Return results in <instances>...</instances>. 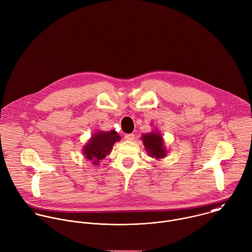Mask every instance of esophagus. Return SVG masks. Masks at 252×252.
Segmentation results:
<instances>
[{
	"label": "esophagus",
	"instance_id": "esophagus-1",
	"mask_svg": "<svg viewBox=\"0 0 252 252\" xmlns=\"http://www.w3.org/2000/svg\"><path fill=\"white\" fill-rule=\"evenodd\" d=\"M125 138H126V140L131 141V140L134 139V134L133 133H126V134H125Z\"/></svg>",
	"mask_w": 252,
	"mask_h": 252
}]
</instances>
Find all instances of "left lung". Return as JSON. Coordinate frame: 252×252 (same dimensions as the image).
Returning <instances> with one entry per match:
<instances>
[{
  "label": "left lung",
  "mask_w": 252,
  "mask_h": 252,
  "mask_svg": "<svg viewBox=\"0 0 252 252\" xmlns=\"http://www.w3.org/2000/svg\"><path fill=\"white\" fill-rule=\"evenodd\" d=\"M143 143L151 157L160 159L166 156V150L163 146V138L159 133L152 132L142 136Z\"/></svg>",
  "instance_id": "1"
}]
</instances>
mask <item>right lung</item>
Here are the masks:
<instances>
[{"label": "right lung", "mask_w": 252, "mask_h": 252, "mask_svg": "<svg viewBox=\"0 0 252 252\" xmlns=\"http://www.w3.org/2000/svg\"><path fill=\"white\" fill-rule=\"evenodd\" d=\"M121 139L120 135L114 131L97 132L90 139L87 146L84 148V155L89 160H94V164L102 160L111 151L115 142Z\"/></svg>", "instance_id": "right-lung-1"}]
</instances>
